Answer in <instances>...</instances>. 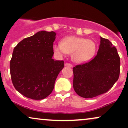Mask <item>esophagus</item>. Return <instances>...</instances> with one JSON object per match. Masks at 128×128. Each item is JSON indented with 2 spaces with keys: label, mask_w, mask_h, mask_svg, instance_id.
Returning a JSON list of instances; mask_svg holds the SVG:
<instances>
[{
  "label": "esophagus",
  "mask_w": 128,
  "mask_h": 128,
  "mask_svg": "<svg viewBox=\"0 0 128 128\" xmlns=\"http://www.w3.org/2000/svg\"><path fill=\"white\" fill-rule=\"evenodd\" d=\"M65 66H68V67H73L72 64H70V63H68V62L65 63Z\"/></svg>",
  "instance_id": "34e87169"
}]
</instances>
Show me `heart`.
I'll return each instance as SVG.
<instances>
[{
  "label": "heart",
  "instance_id": "1",
  "mask_svg": "<svg viewBox=\"0 0 128 128\" xmlns=\"http://www.w3.org/2000/svg\"><path fill=\"white\" fill-rule=\"evenodd\" d=\"M54 49L60 56L72 54V58L74 62H84L94 55L96 45L92 40L70 36L64 38L61 42L54 44Z\"/></svg>",
  "mask_w": 128,
  "mask_h": 128
}]
</instances>
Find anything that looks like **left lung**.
Masks as SVG:
<instances>
[{"label": "left lung", "instance_id": "8db88e82", "mask_svg": "<svg viewBox=\"0 0 128 128\" xmlns=\"http://www.w3.org/2000/svg\"><path fill=\"white\" fill-rule=\"evenodd\" d=\"M73 72V88L79 96L92 98L105 93L120 75V60L117 49L108 39L100 37L94 58L76 65Z\"/></svg>", "mask_w": 128, "mask_h": 128}]
</instances>
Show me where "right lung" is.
I'll return each mask as SVG.
<instances>
[{"label":"right lung","instance_id":"add662e5","mask_svg":"<svg viewBox=\"0 0 128 128\" xmlns=\"http://www.w3.org/2000/svg\"><path fill=\"white\" fill-rule=\"evenodd\" d=\"M54 32L40 31L23 39L14 48L10 61V74L16 90L28 98L41 100L55 86L64 61H55Z\"/></svg>","mask_w":128,"mask_h":128}]
</instances>
